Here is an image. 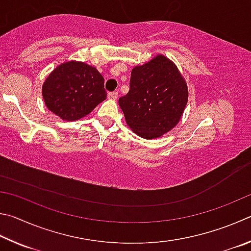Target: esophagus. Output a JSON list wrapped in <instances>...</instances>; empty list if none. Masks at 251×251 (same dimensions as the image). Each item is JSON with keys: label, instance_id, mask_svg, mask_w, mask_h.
<instances>
[{"label": "esophagus", "instance_id": "esophagus-1", "mask_svg": "<svg viewBox=\"0 0 251 251\" xmlns=\"http://www.w3.org/2000/svg\"><path fill=\"white\" fill-rule=\"evenodd\" d=\"M108 98L111 99V100H117V98H118V92H117V91L109 92V94H108Z\"/></svg>", "mask_w": 251, "mask_h": 251}]
</instances>
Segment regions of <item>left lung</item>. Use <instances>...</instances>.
<instances>
[{
	"label": "left lung",
	"mask_w": 251,
	"mask_h": 251,
	"mask_svg": "<svg viewBox=\"0 0 251 251\" xmlns=\"http://www.w3.org/2000/svg\"><path fill=\"white\" fill-rule=\"evenodd\" d=\"M188 100L186 80L177 66L159 54L131 72L130 90L119 99L126 125L143 139H157L181 120Z\"/></svg>",
	"instance_id": "8db88e82"
}]
</instances>
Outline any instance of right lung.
<instances>
[{"label": "right lung", "mask_w": 251, "mask_h": 251, "mask_svg": "<svg viewBox=\"0 0 251 251\" xmlns=\"http://www.w3.org/2000/svg\"><path fill=\"white\" fill-rule=\"evenodd\" d=\"M42 95L47 109L65 121L79 120L107 98L101 74L77 60L57 66L44 81Z\"/></svg>", "instance_id": "obj_1"}]
</instances>
